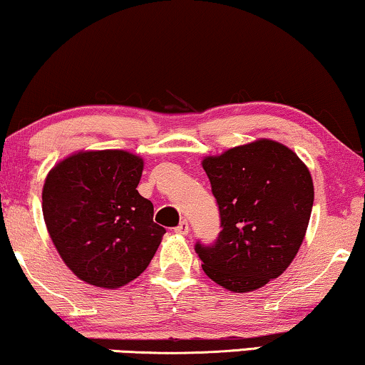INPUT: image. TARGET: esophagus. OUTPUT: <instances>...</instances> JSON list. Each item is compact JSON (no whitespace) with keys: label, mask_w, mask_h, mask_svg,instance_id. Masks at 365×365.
<instances>
[{"label":"esophagus","mask_w":365,"mask_h":365,"mask_svg":"<svg viewBox=\"0 0 365 365\" xmlns=\"http://www.w3.org/2000/svg\"><path fill=\"white\" fill-rule=\"evenodd\" d=\"M188 230H190V227H188V222H187V220H182V222L178 224V227H175V232H177V234H182V236H187Z\"/></svg>","instance_id":"obj_1"}]
</instances>
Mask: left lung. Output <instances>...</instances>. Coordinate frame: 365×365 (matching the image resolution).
Wrapping results in <instances>:
<instances>
[{"label":"left lung","instance_id":"obj_1","mask_svg":"<svg viewBox=\"0 0 365 365\" xmlns=\"http://www.w3.org/2000/svg\"><path fill=\"white\" fill-rule=\"evenodd\" d=\"M202 167L222 227L214 244H195L202 269L229 292H255L283 274L305 239L312 175L294 151L264 138L207 156Z\"/></svg>","mask_w":365,"mask_h":365}]
</instances>
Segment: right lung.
<instances>
[{
    "label": "right lung",
    "mask_w": 365,
    "mask_h": 365,
    "mask_svg": "<svg viewBox=\"0 0 365 365\" xmlns=\"http://www.w3.org/2000/svg\"><path fill=\"white\" fill-rule=\"evenodd\" d=\"M143 158L123 150L79 151L50 170L41 210L60 257L77 278L114 289L153 259L165 229L136 187Z\"/></svg>",
    "instance_id": "add662e5"
}]
</instances>
